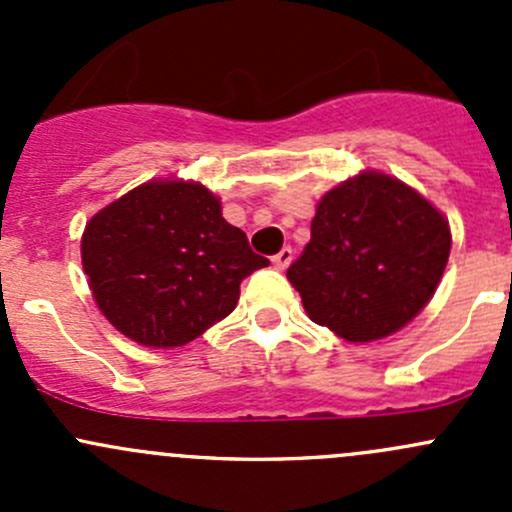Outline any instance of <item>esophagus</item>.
I'll return each mask as SVG.
<instances>
[{"instance_id": "esophagus-1", "label": "esophagus", "mask_w": 512, "mask_h": 512, "mask_svg": "<svg viewBox=\"0 0 512 512\" xmlns=\"http://www.w3.org/2000/svg\"><path fill=\"white\" fill-rule=\"evenodd\" d=\"M292 247H282L280 252H277L275 257H272V265L277 267V270H287L289 262H292Z\"/></svg>"}]
</instances>
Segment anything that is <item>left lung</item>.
I'll return each mask as SVG.
<instances>
[{
    "mask_svg": "<svg viewBox=\"0 0 512 512\" xmlns=\"http://www.w3.org/2000/svg\"><path fill=\"white\" fill-rule=\"evenodd\" d=\"M448 252V220L406 183L366 170L319 200L312 240L287 280L312 322L347 342H374L426 307Z\"/></svg>",
    "mask_w": 512,
    "mask_h": 512,
    "instance_id": "left-lung-1",
    "label": "left lung"
}]
</instances>
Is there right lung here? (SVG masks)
I'll use <instances>...</instances> for the list:
<instances>
[{
  "label": "right lung",
  "instance_id": "right-lung-1",
  "mask_svg": "<svg viewBox=\"0 0 512 512\" xmlns=\"http://www.w3.org/2000/svg\"><path fill=\"white\" fill-rule=\"evenodd\" d=\"M81 260L103 317L143 347H183L225 319L267 257L200 183L151 180L86 223Z\"/></svg>",
  "mask_w": 512,
  "mask_h": 512
}]
</instances>
